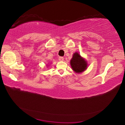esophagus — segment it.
Returning a JSON list of instances; mask_svg holds the SVG:
<instances>
[{
    "mask_svg": "<svg viewBox=\"0 0 125 125\" xmlns=\"http://www.w3.org/2000/svg\"><path fill=\"white\" fill-rule=\"evenodd\" d=\"M59 60L60 61H64V57H62V56H60L59 58Z\"/></svg>",
    "mask_w": 125,
    "mask_h": 125,
    "instance_id": "1",
    "label": "esophagus"
}]
</instances>
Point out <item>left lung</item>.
<instances>
[{"mask_svg":"<svg viewBox=\"0 0 125 125\" xmlns=\"http://www.w3.org/2000/svg\"><path fill=\"white\" fill-rule=\"evenodd\" d=\"M72 69L77 73H82L87 69L88 63L78 52L73 53L70 60Z\"/></svg>","mask_w":125,"mask_h":125,"instance_id":"left-lung-1","label":"left lung"}]
</instances>
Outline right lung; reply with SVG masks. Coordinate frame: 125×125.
Instances as JSON below:
<instances>
[{
  "mask_svg": "<svg viewBox=\"0 0 125 125\" xmlns=\"http://www.w3.org/2000/svg\"><path fill=\"white\" fill-rule=\"evenodd\" d=\"M47 65V66H49V65Z\"/></svg>",
  "mask_w": 125,
  "mask_h": 125,
  "instance_id": "add662e5",
  "label": "right lung"
}]
</instances>
